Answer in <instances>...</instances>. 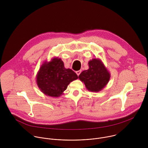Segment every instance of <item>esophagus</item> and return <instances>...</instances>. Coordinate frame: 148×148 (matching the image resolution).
Instances as JSON below:
<instances>
[{"label":"esophagus","instance_id":"34e87169","mask_svg":"<svg viewBox=\"0 0 148 148\" xmlns=\"http://www.w3.org/2000/svg\"><path fill=\"white\" fill-rule=\"evenodd\" d=\"M81 72H82V71H81V70H79V71H76V74L77 75V76H79V75H80V74L81 73Z\"/></svg>","mask_w":148,"mask_h":148}]
</instances>
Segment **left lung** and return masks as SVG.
I'll use <instances>...</instances> for the list:
<instances>
[{
  "label": "left lung",
  "instance_id": "1",
  "mask_svg": "<svg viewBox=\"0 0 148 148\" xmlns=\"http://www.w3.org/2000/svg\"><path fill=\"white\" fill-rule=\"evenodd\" d=\"M89 69L83 71L79 78L90 92L101 91L108 83L110 73L99 59H93L88 62Z\"/></svg>",
  "mask_w": 148,
  "mask_h": 148
}]
</instances>
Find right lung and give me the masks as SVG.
I'll return each mask as SVG.
<instances>
[{
  "label": "right lung",
  "instance_id": "right-lung-1",
  "mask_svg": "<svg viewBox=\"0 0 148 148\" xmlns=\"http://www.w3.org/2000/svg\"><path fill=\"white\" fill-rule=\"evenodd\" d=\"M78 77L74 71L64 67L61 59L54 58L51 61L42 63L36 79L39 88L44 94L58 97L63 94L69 83Z\"/></svg>",
  "mask_w": 148,
  "mask_h": 148
}]
</instances>
